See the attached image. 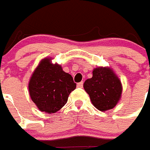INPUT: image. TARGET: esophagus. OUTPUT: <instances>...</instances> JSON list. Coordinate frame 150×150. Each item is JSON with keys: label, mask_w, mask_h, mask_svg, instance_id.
I'll return each instance as SVG.
<instances>
[{"label": "esophagus", "mask_w": 150, "mask_h": 150, "mask_svg": "<svg viewBox=\"0 0 150 150\" xmlns=\"http://www.w3.org/2000/svg\"><path fill=\"white\" fill-rule=\"evenodd\" d=\"M77 86L79 87V88H82V87L83 86V82H80V83H79L77 84Z\"/></svg>", "instance_id": "1"}]
</instances>
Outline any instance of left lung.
<instances>
[{"label":"left lung","instance_id":"1","mask_svg":"<svg viewBox=\"0 0 150 150\" xmlns=\"http://www.w3.org/2000/svg\"><path fill=\"white\" fill-rule=\"evenodd\" d=\"M92 104L101 111L114 108L121 98L122 86L119 79L109 67H97L92 78L83 84Z\"/></svg>","mask_w":150,"mask_h":150}]
</instances>
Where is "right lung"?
Masks as SVG:
<instances>
[{
  "label": "right lung",
  "instance_id": "right-lung-1",
  "mask_svg": "<svg viewBox=\"0 0 150 150\" xmlns=\"http://www.w3.org/2000/svg\"><path fill=\"white\" fill-rule=\"evenodd\" d=\"M52 59L40 61L28 83L30 97L40 111L52 114L67 102L70 93L76 87L72 76L62 67L53 64Z\"/></svg>",
  "mask_w": 150,
  "mask_h": 150
}]
</instances>
